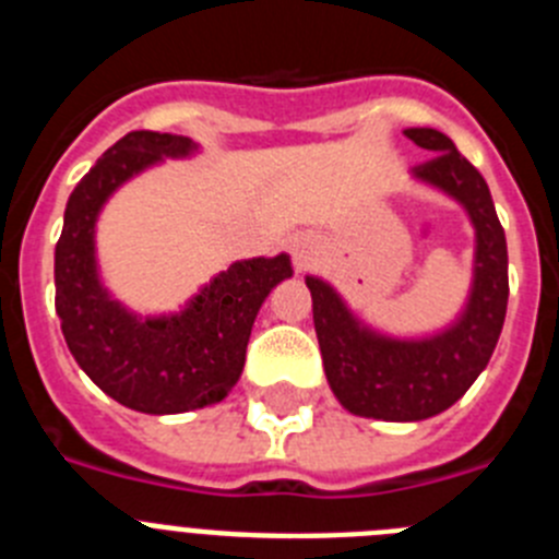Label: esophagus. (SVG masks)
<instances>
[{
    "mask_svg": "<svg viewBox=\"0 0 559 559\" xmlns=\"http://www.w3.org/2000/svg\"><path fill=\"white\" fill-rule=\"evenodd\" d=\"M319 254V243H316L313 237L308 235H299L294 240V260L299 265H310L313 263V257Z\"/></svg>",
    "mask_w": 559,
    "mask_h": 559,
    "instance_id": "obj_1",
    "label": "esophagus"
}]
</instances>
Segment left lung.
I'll return each instance as SVG.
<instances>
[{"label": "left lung", "mask_w": 559, "mask_h": 559, "mask_svg": "<svg viewBox=\"0 0 559 559\" xmlns=\"http://www.w3.org/2000/svg\"><path fill=\"white\" fill-rule=\"evenodd\" d=\"M406 136L431 153L414 176L453 195L476 226V280L462 319L426 341L383 338L360 328L328 283L305 280L330 389L347 412L389 423L433 417L473 386L496 349L510 299L507 237L484 176L445 133L408 128Z\"/></svg>", "instance_id": "obj_1"}]
</instances>
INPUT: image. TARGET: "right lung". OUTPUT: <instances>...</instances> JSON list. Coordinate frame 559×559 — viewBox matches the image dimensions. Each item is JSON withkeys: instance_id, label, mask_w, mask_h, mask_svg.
Segmentation results:
<instances>
[{"instance_id": "right-lung-1", "label": "right lung", "mask_w": 559, "mask_h": 559, "mask_svg": "<svg viewBox=\"0 0 559 559\" xmlns=\"http://www.w3.org/2000/svg\"><path fill=\"white\" fill-rule=\"evenodd\" d=\"M192 147L176 133H126L78 181L56 243V310L69 353L133 412L179 414L224 400L243 372L257 310L294 274L288 254L243 260L221 271L181 313L145 322L106 294L95 265L97 212L133 173Z\"/></svg>"}]
</instances>
